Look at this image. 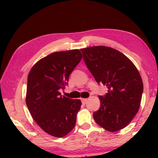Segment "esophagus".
<instances>
[{
    "label": "esophagus",
    "mask_w": 158,
    "mask_h": 158,
    "mask_svg": "<svg viewBox=\"0 0 158 158\" xmlns=\"http://www.w3.org/2000/svg\"><path fill=\"white\" fill-rule=\"evenodd\" d=\"M87 99H85V98H84V99H81V102H82V104H84V105H85V103L87 102Z\"/></svg>",
    "instance_id": "esophagus-1"
}]
</instances>
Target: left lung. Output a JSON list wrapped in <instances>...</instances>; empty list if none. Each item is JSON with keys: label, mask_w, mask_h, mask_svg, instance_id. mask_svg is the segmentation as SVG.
<instances>
[{"label": "left lung", "mask_w": 158, "mask_h": 158, "mask_svg": "<svg viewBox=\"0 0 158 158\" xmlns=\"http://www.w3.org/2000/svg\"><path fill=\"white\" fill-rule=\"evenodd\" d=\"M81 51L95 81L108 89L99 96L100 107L93 113L94 120L109 132L123 129L139 109L143 89L139 73L126 56L113 48L97 46Z\"/></svg>", "instance_id": "obj_1"}]
</instances>
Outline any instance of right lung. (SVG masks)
<instances>
[{"mask_svg": "<svg viewBox=\"0 0 158 158\" xmlns=\"http://www.w3.org/2000/svg\"><path fill=\"white\" fill-rule=\"evenodd\" d=\"M82 58L79 49L54 52L42 58L28 77L26 105L37 125L49 135L63 137L75 126L80 100L61 95L69 77Z\"/></svg>", "mask_w": 158, "mask_h": 158, "instance_id": "right-lung-1", "label": "right lung"}]
</instances>
